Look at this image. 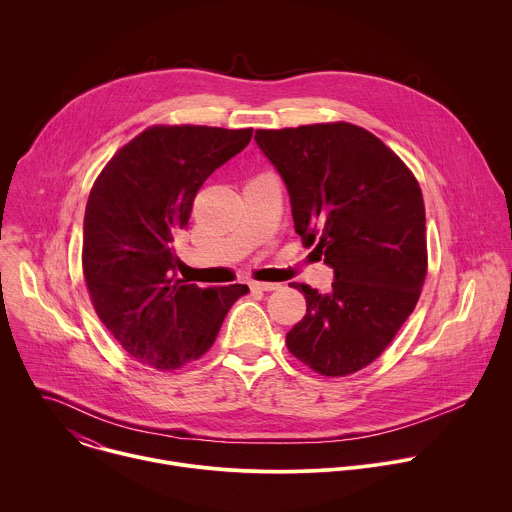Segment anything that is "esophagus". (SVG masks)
Listing matches in <instances>:
<instances>
[{
    "label": "esophagus",
    "mask_w": 512,
    "mask_h": 512,
    "mask_svg": "<svg viewBox=\"0 0 512 512\" xmlns=\"http://www.w3.org/2000/svg\"><path fill=\"white\" fill-rule=\"evenodd\" d=\"M279 287H281L279 283H265V281H253L251 283V289H255V291H275Z\"/></svg>",
    "instance_id": "esophagus-1"
}]
</instances>
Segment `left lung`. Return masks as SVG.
Listing matches in <instances>:
<instances>
[{
	"label": "left lung",
	"instance_id": "8db88e82",
	"mask_svg": "<svg viewBox=\"0 0 512 512\" xmlns=\"http://www.w3.org/2000/svg\"><path fill=\"white\" fill-rule=\"evenodd\" d=\"M283 177L295 233L333 267L329 293L295 283L307 313L287 350L327 378L352 376L392 344L428 271L420 185L378 136L350 122L257 130Z\"/></svg>",
	"mask_w": 512,
	"mask_h": 512
}]
</instances>
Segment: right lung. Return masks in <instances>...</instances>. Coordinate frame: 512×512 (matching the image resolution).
Segmentation results:
<instances>
[{"instance_id":"1","label":"right lung","mask_w":512,"mask_h":512,"mask_svg":"<svg viewBox=\"0 0 512 512\" xmlns=\"http://www.w3.org/2000/svg\"><path fill=\"white\" fill-rule=\"evenodd\" d=\"M253 128L154 124L124 144L94 181L82 269L92 305L122 350L154 370L205 356L247 285L177 279L173 241L201 185L241 152Z\"/></svg>"}]
</instances>
